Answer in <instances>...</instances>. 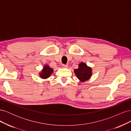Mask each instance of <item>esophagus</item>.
I'll return each instance as SVG.
<instances>
[{
  "label": "esophagus",
  "mask_w": 131,
  "mask_h": 131,
  "mask_svg": "<svg viewBox=\"0 0 131 131\" xmlns=\"http://www.w3.org/2000/svg\"><path fill=\"white\" fill-rule=\"evenodd\" d=\"M62 67H63V68H68V66L67 65V64H63Z\"/></svg>",
  "instance_id": "1"
}]
</instances>
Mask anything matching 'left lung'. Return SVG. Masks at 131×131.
<instances>
[{
  "instance_id": "left-lung-1",
  "label": "left lung",
  "mask_w": 131,
  "mask_h": 131,
  "mask_svg": "<svg viewBox=\"0 0 131 131\" xmlns=\"http://www.w3.org/2000/svg\"><path fill=\"white\" fill-rule=\"evenodd\" d=\"M77 77L81 81H85L90 78L92 75V69L87 66L84 63H81L79 64V68L74 70Z\"/></svg>"
}]
</instances>
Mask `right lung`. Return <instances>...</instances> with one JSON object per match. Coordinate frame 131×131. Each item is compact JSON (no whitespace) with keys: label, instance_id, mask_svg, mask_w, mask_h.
Listing matches in <instances>:
<instances>
[{"label":"right lung","instance_id":"right-lung-1","mask_svg":"<svg viewBox=\"0 0 131 131\" xmlns=\"http://www.w3.org/2000/svg\"><path fill=\"white\" fill-rule=\"evenodd\" d=\"M53 73V69L46 65L43 67V70L41 71V73L40 74V76L42 79H47L48 78L51 74Z\"/></svg>","mask_w":131,"mask_h":131}]
</instances>
